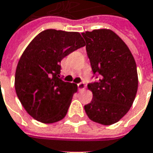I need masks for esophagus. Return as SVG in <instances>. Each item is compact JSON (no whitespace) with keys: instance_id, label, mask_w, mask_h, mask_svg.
<instances>
[{"instance_id":"1","label":"esophagus","mask_w":153,"mask_h":153,"mask_svg":"<svg viewBox=\"0 0 153 153\" xmlns=\"http://www.w3.org/2000/svg\"><path fill=\"white\" fill-rule=\"evenodd\" d=\"M77 88H78V90L79 91H82V90H84L86 88V85L84 82H80L77 84Z\"/></svg>"}]
</instances>
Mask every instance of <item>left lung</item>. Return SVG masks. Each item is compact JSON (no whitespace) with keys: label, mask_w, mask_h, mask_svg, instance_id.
Masks as SVG:
<instances>
[{"label":"left lung","mask_w":153,"mask_h":153,"mask_svg":"<svg viewBox=\"0 0 153 153\" xmlns=\"http://www.w3.org/2000/svg\"><path fill=\"white\" fill-rule=\"evenodd\" d=\"M94 75L97 82L88 84L93 93L84 105L89 119L103 125L118 122L132 106L138 89L135 60L125 42L111 30L82 33Z\"/></svg>","instance_id":"1"}]
</instances>
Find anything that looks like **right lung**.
<instances>
[{
  "mask_svg": "<svg viewBox=\"0 0 153 153\" xmlns=\"http://www.w3.org/2000/svg\"><path fill=\"white\" fill-rule=\"evenodd\" d=\"M85 42L78 32L43 30L27 46L15 73L17 96L27 112L43 123L62 120L77 85L59 78V63Z\"/></svg>",
  "mask_w": 153,
  "mask_h": 153,
  "instance_id": "add662e5",
  "label": "right lung"
}]
</instances>
